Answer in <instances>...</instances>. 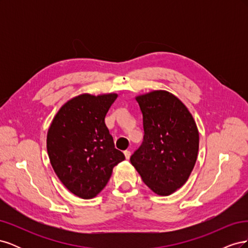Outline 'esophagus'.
Instances as JSON below:
<instances>
[{
  "label": "esophagus",
  "instance_id": "1",
  "mask_svg": "<svg viewBox=\"0 0 248 248\" xmlns=\"http://www.w3.org/2000/svg\"><path fill=\"white\" fill-rule=\"evenodd\" d=\"M124 155L126 157V159H129L130 156H131V152L128 151V150H126V151H124Z\"/></svg>",
  "mask_w": 248,
  "mask_h": 248
}]
</instances>
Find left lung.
Returning a JSON list of instances; mask_svg holds the SVG:
<instances>
[{
    "label": "left lung",
    "mask_w": 248,
    "mask_h": 248,
    "mask_svg": "<svg viewBox=\"0 0 248 248\" xmlns=\"http://www.w3.org/2000/svg\"><path fill=\"white\" fill-rule=\"evenodd\" d=\"M144 139L130 157L144 183L170 196L189 178L199 152V131L184 104L167 91L137 97Z\"/></svg>",
    "instance_id": "left-lung-1"
}]
</instances>
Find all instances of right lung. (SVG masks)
I'll return each mask as SVG.
<instances>
[{"label":"right lung","instance_id":"right-lung-1","mask_svg":"<svg viewBox=\"0 0 248 248\" xmlns=\"http://www.w3.org/2000/svg\"><path fill=\"white\" fill-rule=\"evenodd\" d=\"M117 94L74 97L60 108L47 132L49 160L64 186L81 199L98 194L125 159L104 122Z\"/></svg>","mask_w":248,"mask_h":248}]
</instances>
